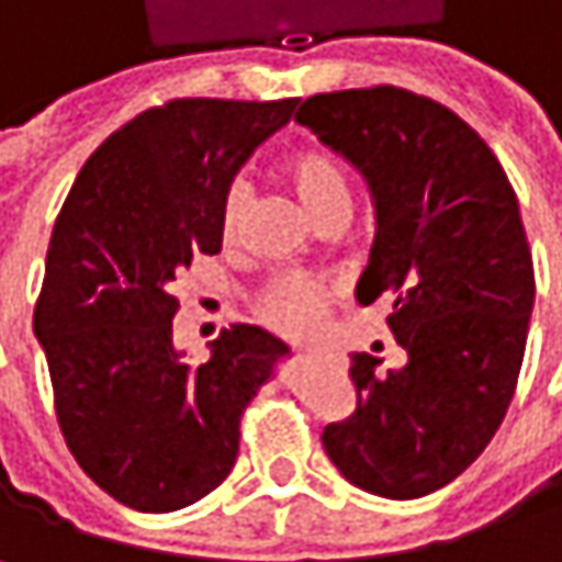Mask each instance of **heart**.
I'll return each mask as SVG.
<instances>
[{"instance_id":"1","label":"heart","mask_w":562,"mask_h":562,"mask_svg":"<svg viewBox=\"0 0 562 562\" xmlns=\"http://www.w3.org/2000/svg\"><path fill=\"white\" fill-rule=\"evenodd\" d=\"M289 178L302 198V204L312 211L315 221L335 214V211H348L351 207V181L348 171L341 169V162L325 153V149H302L289 159ZM250 201V181L247 178H234L224 188L221 198V227L231 237L247 211ZM335 295V285L322 277H308V273H277L267 282L257 295V315L260 322H267L270 328H277L282 335L292 338H312L322 328V318L328 312V302Z\"/></svg>"}]
</instances>
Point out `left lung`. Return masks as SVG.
Here are the masks:
<instances>
[{
  "instance_id": "left-lung-1",
  "label": "left lung",
  "mask_w": 562,
  "mask_h": 562,
  "mask_svg": "<svg viewBox=\"0 0 562 562\" xmlns=\"http://www.w3.org/2000/svg\"><path fill=\"white\" fill-rule=\"evenodd\" d=\"M295 123L364 171L378 234L358 282L406 364L351 358L355 409L322 432L338 472L381 498H423L492 442L517 387L533 260L517 194L488 143L449 106L378 83L308 97Z\"/></svg>"
}]
</instances>
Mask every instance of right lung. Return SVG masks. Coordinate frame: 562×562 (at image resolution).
<instances>
[{"label": "right lung", "mask_w": 562, "mask_h": 562, "mask_svg": "<svg viewBox=\"0 0 562 562\" xmlns=\"http://www.w3.org/2000/svg\"><path fill=\"white\" fill-rule=\"evenodd\" d=\"M295 103L149 106L100 143L64 198L35 335L64 442L120 505L166 514L211 495L237 462L247 403L289 351L257 325H231L191 364L171 318L178 273L221 254L224 188Z\"/></svg>", "instance_id": "1"}]
</instances>
